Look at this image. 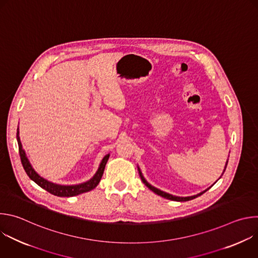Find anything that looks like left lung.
Here are the masks:
<instances>
[{
    "label": "left lung",
    "mask_w": 258,
    "mask_h": 258,
    "mask_svg": "<svg viewBox=\"0 0 258 258\" xmlns=\"http://www.w3.org/2000/svg\"><path fill=\"white\" fill-rule=\"evenodd\" d=\"M227 165H228V161H227V163H226V167H227ZM226 167H225L224 171L226 170ZM138 169H139V173H140V176H141L142 181L145 183V185H146L147 187H148L151 191H153L155 194H157V195H159V196H161V197H163V198L169 199V200H173V201H180V202H181V201H189V200H192V199L197 198L198 196H201L203 193H205L207 190H209V188H208V189H206L205 191H203V192H201V193H199V194H197V195L190 196V197H177V196H173V195H170V194H168V193H165V192H163V191H161V190H159V189H157V188H155V187L151 186L150 183L144 178V176H143V174H142V172H141V170H140V168H139V167H138Z\"/></svg>",
    "instance_id": "1"
}]
</instances>
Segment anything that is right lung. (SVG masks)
I'll list each match as a JSON object with an SVG mask.
<instances>
[{"label": "right lung", "mask_w": 258, "mask_h": 258, "mask_svg": "<svg viewBox=\"0 0 258 258\" xmlns=\"http://www.w3.org/2000/svg\"><path fill=\"white\" fill-rule=\"evenodd\" d=\"M17 142H18V148H19V155H20V159H21V163L22 166L25 170V172L27 173V175L29 176L30 179H32L35 183L45 189L46 191H48L49 193L55 195V196H59V197H72V196H77L86 192H89L93 189H95L98 183L101 180V177L103 175L104 169H105V165L109 159V154H107L101 161L100 166L96 172V174L88 181L80 183V185H73V186H62V185H57V183L51 182L47 179H45L44 177H42L41 175H39L38 173L35 172V170L33 169V167L31 166V164L29 163L24 150L22 149V145L20 142V138H19V131L17 128Z\"/></svg>", "instance_id": "1"}]
</instances>
